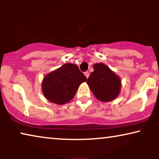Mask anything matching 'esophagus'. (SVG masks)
<instances>
[{"label":"esophagus","instance_id":"obj_1","mask_svg":"<svg viewBox=\"0 0 159 159\" xmlns=\"http://www.w3.org/2000/svg\"><path fill=\"white\" fill-rule=\"evenodd\" d=\"M84 75H85V77L87 78H88L89 76H90V73H89L88 71H85V72H84Z\"/></svg>","mask_w":159,"mask_h":159}]
</instances>
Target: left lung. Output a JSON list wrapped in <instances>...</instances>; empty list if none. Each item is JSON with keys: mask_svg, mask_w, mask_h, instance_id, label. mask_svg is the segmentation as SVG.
<instances>
[{"mask_svg": "<svg viewBox=\"0 0 159 159\" xmlns=\"http://www.w3.org/2000/svg\"><path fill=\"white\" fill-rule=\"evenodd\" d=\"M94 71L90 74L87 83L97 99L103 102L111 101L120 92L121 80L103 63L93 66Z\"/></svg>", "mask_w": 159, "mask_h": 159, "instance_id": "1", "label": "left lung"}]
</instances>
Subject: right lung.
<instances>
[{
  "instance_id": "add662e5",
  "label": "right lung",
  "mask_w": 159,
  "mask_h": 159,
  "mask_svg": "<svg viewBox=\"0 0 159 159\" xmlns=\"http://www.w3.org/2000/svg\"><path fill=\"white\" fill-rule=\"evenodd\" d=\"M86 80L77 65L65 64L44 77L43 94L52 103L63 105L73 98L80 84Z\"/></svg>"
}]
</instances>
